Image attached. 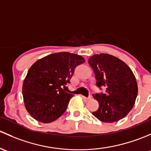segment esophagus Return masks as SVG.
Returning a JSON list of instances; mask_svg holds the SVG:
<instances>
[{"label":"esophagus","mask_w":151,"mask_h":151,"mask_svg":"<svg viewBox=\"0 0 151 151\" xmlns=\"http://www.w3.org/2000/svg\"><path fill=\"white\" fill-rule=\"evenodd\" d=\"M81 97H82V98H83V99L84 101H88V100H89V99H91V96H89V97H84V96H81Z\"/></svg>","instance_id":"1"}]
</instances>
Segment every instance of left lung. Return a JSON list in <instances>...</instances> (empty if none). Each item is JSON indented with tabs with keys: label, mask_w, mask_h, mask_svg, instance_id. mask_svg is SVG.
Segmentation results:
<instances>
[{
	"label": "left lung",
	"mask_w": 151,
	"mask_h": 151,
	"mask_svg": "<svg viewBox=\"0 0 151 151\" xmlns=\"http://www.w3.org/2000/svg\"><path fill=\"white\" fill-rule=\"evenodd\" d=\"M88 63L94 70L97 86L106 87L105 94H93L99 108L92 114L102 122L121 120L132 109L137 96L133 72L124 62L108 54H94Z\"/></svg>",
	"instance_id": "8db88e82"
}]
</instances>
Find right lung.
Here are the masks:
<instances>
[{
	"label": "right lung",
	"mask_w": 151,
	"mask_h": 151,
	"mask_svg": "<svg viewBox=\"0 0 151 151\" xmlns=\"http://www.w3.org/2000/svg\"><path fill=\"white\" fill-rule=\"evenodd\" d=\"M83 63L81 56L58 52L40 59L29 68L22 95L26 110L33 119L51 123L65 113L73 95L62 88L70 83L76 67Z\"/></svg>",
	"instance_id": "add662e5"
}]
</instances>
